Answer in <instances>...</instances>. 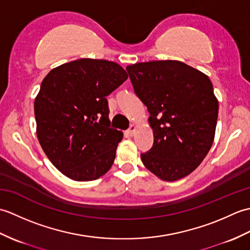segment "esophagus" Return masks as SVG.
Returning <instances> with one entry per match:
<instances>
[{
	"mask_svg": "<svg viewBox=\"0 0 250 250\" xmlns=\"http://www.w3.org/2000/svg\"><path fill=\"white\" fill-rule=\"evenodd\" d=\"M135 131H136V126H135L134 125H130V129L128 130V133H129V135L133 136V135H134V133H135Z\"/></svg>",
	"mask_w": 250,
	"mask_h": 250,
	"instance_id": "1",
	"label": "esophagus"
}]
</instances>
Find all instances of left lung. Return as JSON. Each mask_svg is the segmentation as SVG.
Wrapping results in <instances>:
<instances>
[{
	"mask_svg": "<svg viewBox=\"0 0 250 250\" xmlns=\"http://www.w3.org/2000/svg\"><path fill=\"white\" fill-rule=\"evenodd\" d=\"M135 94L149 111L153 145L145 167L166 182L192 173L215 139L218 100L204 73L177 60L126 66Z\"/></svg>",
	"mask_w": 250,
	"mask_h": 250,
	"instance_id": "left-lung-1",
	"label": "left lung"
}]
</instances>
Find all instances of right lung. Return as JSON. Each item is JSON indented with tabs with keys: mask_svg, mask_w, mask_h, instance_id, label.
Here are the masks:
<instances>
[{
	"mask_svg": "<svg viewBox=\"0 0 250 250\" xmlns=\"http://www.w3.org/2000/svg\"><path fill=\"white\" fill-rule=\"evenodd\" d=\"M128 79L118 63L78 59L47 74L34 101L36 135L50 162L76 182L109 171L124 133L109 128L106 97Z\"/></svg>",
	"mask_w": 250,
	"mask_h": 250,
	"instance_id": "add662e5",
	"label": "right lung"
}]
</instances>
